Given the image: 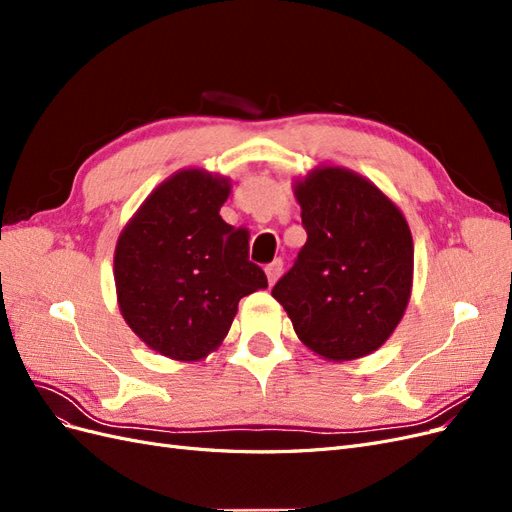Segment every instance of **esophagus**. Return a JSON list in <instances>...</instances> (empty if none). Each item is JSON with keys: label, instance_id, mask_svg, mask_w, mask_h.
Listing matches in <instances>:
<instances>
[{"label": "esophagus", "instance_id": "esophagus-1", "mask_svg": "<svg viewBox=\"0 0 512 512\" xmlns=\"http://www.w3.org/2000/svg\"><path fill=\"white\" fill-rule=\"evenodd\" d=\"M282 271H284V260H282V258H275L273 262H269V265L265 267V273H267V280H269V284H275L277 280H280Z\"/></svg>", "mask_w": 512, "mask_h": 512}]
</instances>
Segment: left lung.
<instances>
[{
  "instance_id": "1",
  "label": "left lung",
  "mask_w": 512,
  "mask_h": 512,
  "mask_svg": "<svg viewBox=\"0 0 512 512\" xmlns=\"http://www.w3.org/2000/svg\"><path fill=\"white\" fill-rule=\"evenodd\" d=\"M307 241L271 294L301 342L329 361L378 350L412 290L414 245L401 211L374 183L327 166L294 188Z\"/></svg>"
}]
</instances>
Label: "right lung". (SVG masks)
<instances>
[{"label":"right lung","instance_id":"right-lung-1","mask_svg":"<svg viewBox=\"0 0 512 512\" xmlns=\"http://www.w3.org/2000/svg\"><path fill=\"white\" fill-rule=\"evenodd\" d=\"M226 179L179 170L136 211L115 250L117 301L130 329L156 352L198 361L222 344L237 305L267 288L250 235L222 220Z\"/></svg>","mask_w":512,"mask_h":512}]
</instances>
